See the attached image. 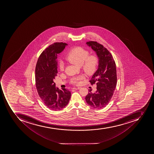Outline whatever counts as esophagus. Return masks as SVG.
I'll use <instances>...</instances> for the list:
<instances>
[{
  "instance_id": "1",
  "label": "esophagus",
  "mask_w": 154,
  "mask_h": 154,
  "mask_svg": "<svg viewBox=\"0 0 154 154\" xmlns=\"http://www.w3.org/2000/svg\"><path fill=\"white\" fill-rule=\"evenodd\" d=\"M80 88V87H74V88H72V90H79V88Z\"/></svg>"
}]
</instances>
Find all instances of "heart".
Here are the masks:
<instances>
[{"label":"heart","mask_w":154,"mask_h":154,"mask_svg":"<svg viewBox=\"0 0 154 154\" xmlns=\"http://www.w3.org/2000/svg\"><path fill=\"white\" fill-rule=\"evenodd\" d=\"M66 59L68 62L81 66L83 71L88 75H91L94 73L99 62L97 56L94 54L89 55L88 51L81 47L74 48L69 51ZM59 68L61 71L64 70L63 62H60ZM83 79V76L79 75L73 78L71 81L73 84H79Z\"/></svg>","instance_id":"obj_1"}]
</instances>
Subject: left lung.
<instances>
[{"label": "left lung", "instance_id": "obj_1", "mask_svg": "<svg viewBox=\"0 0 154 154\" xmlns=\"http://www.w3.org/2000/svg\"><path fill=\"white\" fill-rule=\"evenodd\" d=\"M96 52L99 58L98 69L90 80L91 85L96 84L97 91L89 90L85 100L88 105L95 109L106 107L110 101L117 83L116 66L110 52L103 45L96 41L87 42Z\"/></svg>", "mask_w": 154, "mask_h": 154}]
</instances>
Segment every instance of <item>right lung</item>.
Wrapping results in <instances>:
<instances>
[{"mask_svg":"<svg viewBox=\"0 0 154 154\" xmlns=\"http://www.w3.org/2000/svg\"><path fill=\"white\" fill-rule=\"evenodd\" d=\"M67 44L55 42L44 50L39 57L35 67V86L43 103L51 110H60L68 104L70 91L55 88L54 79L57 76L58 55Z\"/></svg>","mask_w":154,"mask_h":154,"instance_id":"1","label":"right lung"}]
</instances>
